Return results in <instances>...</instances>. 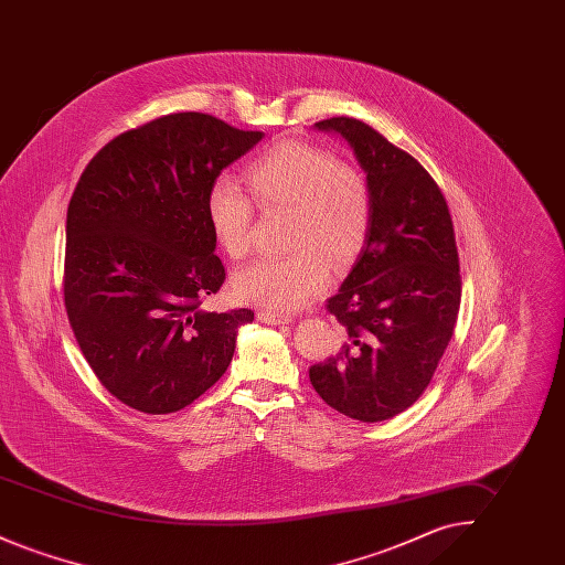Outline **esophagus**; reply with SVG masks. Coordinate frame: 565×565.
<instances>
[{
    "mask_svg": "<svg viewBox=\"0 0 565 565\" xmlns=\"http://www.w3.org/2000/svg\"><path fill=\"white\" fill-rule=\"evenodd\" d=\"M256 318L263 323H269V326H281V323L292 322V318L288 313H279V311H270V309H260L256 313Z\"/></svg>",
    "mask_w": 565,
    "mask_h": 565,
    "instance_id": "34e87169",
    "label": "esophagus"
}]
</instances>
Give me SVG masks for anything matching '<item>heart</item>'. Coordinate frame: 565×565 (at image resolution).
I'll return each instance as SVG.
<instances>
[{"label":"heart","mask_w":565,"mask_h":565,"mask_svg":"<svg viewBox=\"0 0 565 565\" xmlns=\"http://www.w3.org/2000/svg\"><path fill=\"white\" fill-rule=\"evenodd\" d=\"M245 182L263 212H288L281 258L252 263L233 277L235 292L273 311H292L322 292L330 267L341 270L360 256L371 233L373 192L366 175L328 150L279 141L247 164ZM215 242L233 260L249 252L252 201L228 180L207 194Z\"/></svg>","instance_id":"1"}]
</instances>
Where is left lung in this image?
<instances>
[{
  "instance_id": "1",
  "label": "left lung",
  "mask_w": 565,
  "mask_h": 565,
  "mask_svg": "<svg viewBox=\"0 0 565 565\" xmlns=\"http://www.w3.org/2000/svg\"><path fill=\"white\" fill-rule=\"evenodd\" d=\"M353 150L373 192V222L326 309L348 341L309 369L313 390L351 419L375 424L415 403L456 328L461 277L454 222L430 173L362 120L316 122Z\"/></svg>"
}]
</instances>
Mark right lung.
I'll list each match as a JSON object with an SVG mask.
<instances>
[{"mask_svg": "<svg viewBox=\"0 0 565 565\" xmlns=\"http://www.w3.org/2000/svg\"><path fill=\"white\" fill-rule=\"evenodd\" d=\"M201 111L114 137L86 164L67 207L65 309L114 398L175 413L226 373L252 309L205 311L224 284L207 217L222 169L260 139Z\"/></svg>", "mask_w": 565, "mask_h": 565, "instance_id": "obj_1", "label": "right lung"}]
</instances>
